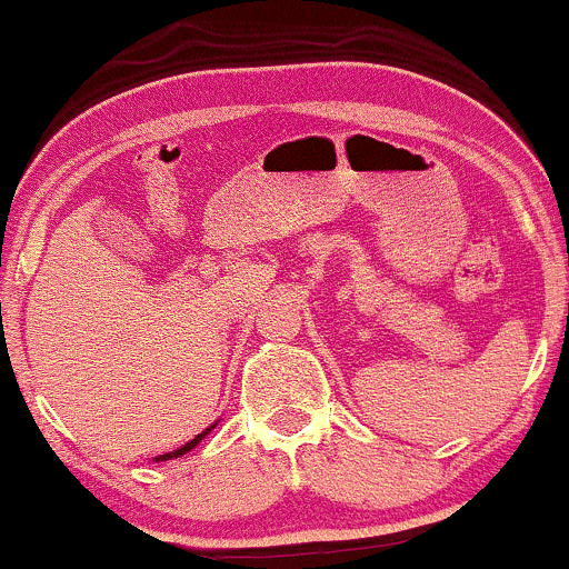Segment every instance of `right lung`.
<instances>
[{"mask_svg": "<svg viewBox=\"0 0 569 569\" xmlns=\"http://www.w3.org/2000/svg\"><path fill=\"white\" fill-rule=\"evenodd\" d=\"M203 435H209V429H207V432H203ZM203 435H198V437H196V440H190L188 445H182V448H177V450H174V453H167V456H161V458H159V461H169V458H180V456H184V453H188V450H193V448H196V445L203 440Z\"/></svg>", "mask_w": 569, "mask_h": 569, "instance_id": "obj_1", "label": "right lung"}]
</instances>
